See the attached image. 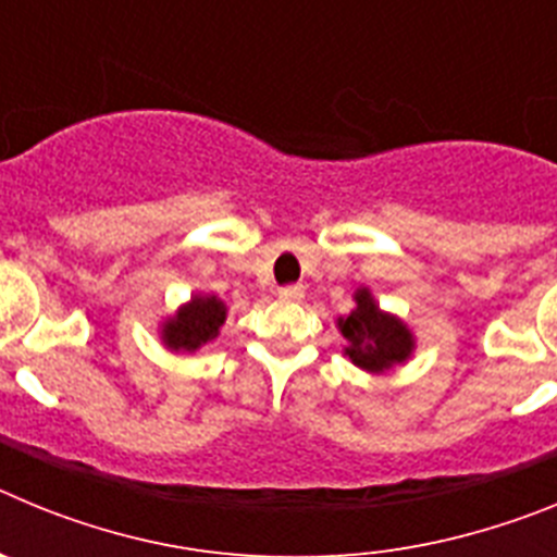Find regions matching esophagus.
<instances>
[{"label":"esophagus","mask_w":557,"mask_h":557,"mask_svg":"<svg viewBox=\"0 0 557 557\" xmlns=\"http://www.w3.org/2000/svg\"><path fill=\"white\" fill-rule=\"evenodd\" d=\"M278 295H282V298H287V301H301L304 287L301 284H287V287L278 289Z\"/></svg>","instance_id":"1"}]
</instances>
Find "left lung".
Listing matches in <instances>:
<instances>
[{"label":"left lung","mask_w":557,"mask_h":557,"mask_svg":"<svg viewBox=\"0 0 557 557\" xmlns=\"http://www.w3.org/2000/svg\"><path fill=\"white\" fill-rule=\"evenodd\" d=\"M357 309L339 318V332L346 337V357L362 371L382 373L405 362L412 354V334L405 323L376 307L368 289L354 295Z\"/></svg>","instance_id":"obj_1"}]
</instances>
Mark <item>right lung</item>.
Instances as JSON below:
<instances>
[{
    "label": "right lung",
    "mask_w": 557,
    "mask_h": 557,
    "mask_svg": "<svg viewBox=\"0 0 557 557\" xmlns=\"http://www.w3.org/2000/svg\"><path fill=\"white\" fill-rule=\"evenodd\" d=\"M225 323V304L218 295H195L186 307L172 314L161 329V339L170 351H198L209 339L218 337Z\"/></svg>",
    "instance_id": "obj_1"
}]
</instances>
